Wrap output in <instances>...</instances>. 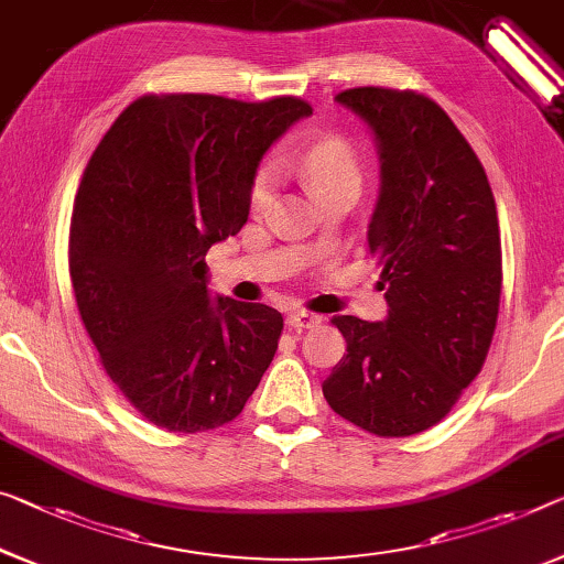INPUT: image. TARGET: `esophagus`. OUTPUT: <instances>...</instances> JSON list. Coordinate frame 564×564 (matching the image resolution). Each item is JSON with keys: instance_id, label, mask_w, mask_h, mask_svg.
<instances>
[{"instance_id": "obj_1", "label": "esophagus", "mask_w": 564, "mask_h": 564, "mask_svg": "<svg viewBox=\"0 0 564 564\" xmlns=\"http://www.w3.org/2000/svg\"><path fill=\"white\" fill-rule=\"evenodd\" d=\"M288 325L294 327V330H307V327H317L319 325V315L307 310H292L288 312Z\"/></svg>"}]
</instances>
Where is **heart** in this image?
<instances>
[{"label":"heart","mask_w":564,"mask_h":564,"mask_svg":"<svg viewBox=\"0 0 564 564\" xmlns=\"http://www.w3.org/2000/svg\"><path fill=\"white\" fill-rule=\"evenodd\" d=\"M300 169L307 173V178L315 186V192L327 198L345 186L360 188L362 184V166L358 153L343 138H323V141L307 145L300 155ZM276 184H280V169L276 163L267 161L254 171L249 181L247 206L252 216H267L274 204Z\"/></svg>","instance_id":"obj_1"}]
</instances>
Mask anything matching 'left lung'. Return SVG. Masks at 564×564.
<instances>
[{"label": "left lung", "instance_id": "left-lung-1", "mask_svg": "<svg viewBox=\"0 0 564 564\" xmlns=\"http://www.w3.org/2000/svg\"><path fill=\"white\" fill-rule=\"evenodd\" d=\"M335 98L378 138L383 186L368 245L391 310L386 323L333 317L348 352L323 393L352 426L403 438L446 419L487 360L501 297L497 204L438 102L372 85Z\"/></svg>", "mask_w": 564, "mask_h": 564}]
</instances>
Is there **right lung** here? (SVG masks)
<instances>
[{
  "label": "right lung",
  "mask_w": 564,
  "mask_h": 564,
  "mask_svg": "<svg viewBox=\"0 0 564 564\" xmlns=\"http://www.w3.org/2000/svg\"><path fill=\"white\" fill-rule=\"evenodd\" d=\"M307 100L143 95L102 135L70 221L83 325L118 391L173 433L237 419L284 319L262 302L209 300L204 257L247 224L249 181Z\"/></svg>",
  "instance_id": "add662e5"
}]
</instances>
